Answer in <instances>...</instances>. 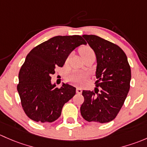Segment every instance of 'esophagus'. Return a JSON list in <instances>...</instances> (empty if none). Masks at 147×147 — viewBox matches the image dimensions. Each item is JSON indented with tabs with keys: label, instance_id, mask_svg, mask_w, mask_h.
<instances>
[{
	"label": "esophagus",
	"instance_id": "esophagus-1",
	"mask_svg": "<svg viewBox=\"0 0 147 147\" xmlns=\"http://www.w3.org/2000/svg\"><path fill=\"white\" fill-rule=\"evenodd\" d=\"M76 93H78V94H81L82 93V89L81 88H76Z\"/></svg>",
	"mask_w": 147,
	"mask_h": 147
}]
</instances>
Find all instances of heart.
<instances>
[{
  "mask_svg": "<svg viewBox=\"0 0 147 147\" xmlns=\"http://www.w3.org/2000/svg\"><path fill=\"white\" fill-rule=\"evenodd\" d=\"M79 53L82 58H84V57L88 55V54H93L94 51L91 47L86 45V46H83L80 48ZM86 77H87L86 74L78 71H73L67 76V81L74 84H81L82 83H84Z\"/></svg>",
  "mask_w": 147,
  "mask_h": 147,
  "instance_id": "obj_1",
  "label": "heart"
}]
</instances>
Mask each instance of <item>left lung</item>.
<instances>
[{"label": "left lung", "instance_id": "1", "mask_svg": "<svg viewBox=\"0 0 147 147\" xmlns=\"http://www.w3.org/2000/svg\"><path fill=\"white\" fill-rule=\"evenodd\" d=\"M96 53L95 90H83L81 113L88 122L113 120L123 105L130 88L131 69L124 51L115 44L96 35H83Z\"/></svg>", "mask_w": 147, "mask_h": 147}]
</instances>
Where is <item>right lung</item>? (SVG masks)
<instances>
[{"mask_svg":"<svg viewBox=\"0 0 147 147\" xmlns=\"http://www.w3.org/2000/svg\"><path fill=\"white\" fill-rule=\"evenodd\" d=\"M86 42L80 35L56 36L33 48L19 72L17 89L23 110L37 122H52L60 117L63 106L76 94V88L51 84L57 66L62 67L70 53Z\"/></svg>","mask_w":147,"mask_h":147,"instance_id":"add662e5","label":"right lung"}]
</instances>
